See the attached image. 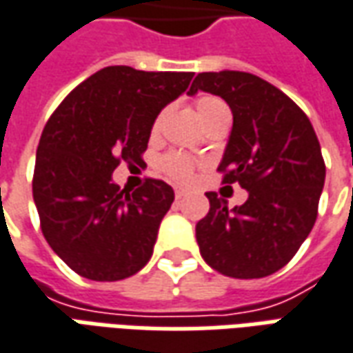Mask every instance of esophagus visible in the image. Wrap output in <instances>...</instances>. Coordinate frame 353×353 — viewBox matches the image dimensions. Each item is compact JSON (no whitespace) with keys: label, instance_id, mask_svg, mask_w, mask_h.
Here are the masks:
<instances>
[{"label":"esophagus","instance_id":"34e87169","mask_svg":"<svg viewBox=\"0 0 353 353\" xmlns=\"http://www.w3.org/2000/svg\"><path fill=\"white\" fill-rule=\"evenodd\" d=\"M187 191H185L183 187H176V199H183Z\"/></svg>","mask_w":353,"mask_h":353}]
</instances>
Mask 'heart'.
I'll use <instances>...</instances> for the list:
<instances>
[{
    "instance_id": "obj_1",
    "label": "heart",
    "mask_w": 353,
    "mask_h": 353,
    "mask_svg": "<svg viewBox=\"0 0 353 353\" xmlns=\"http://www.w3.org/2000/svg\"><path fill=\"white\" fill-rule=\"evenodd\" d=\"M196 114L202 120H206V118L214 114V112H219V110H228V107L223 105V101L216 99V97H201V99L196 101ZM160 125V118L154 122V130H159ZM162 168L164 172L172 176L174 179H179V181H185V179H189L191 177V172H193V164H191V160L183 157V154H177V152H172V154H166L164 159H162Z\"/></svg>"
}]
</instances>
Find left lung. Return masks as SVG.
<instances>
[{"label": "left lung", "instance_id": "1", "mask_svg": "<svg viewBox=\"0 0 353 353\" xmlns=\"http://www.w3.org/2000/svg\"><path fill=\"white\" fill-rule=\"evenodd\" d=\"M225 101L233 128L218 170L223 183L248 191L245 204L206 193L210 210L196 223L204 262L235 279H260L290 262L310 235L325 183L314 125L294 101L262 78L239 70L202 72L189 95Z\"/></svg>", "mask_w": 353, "mask_h": 353}]
</instances>
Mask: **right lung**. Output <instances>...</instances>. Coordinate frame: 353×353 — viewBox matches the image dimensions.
<instances>
[{
  "label": "right lung",
  "mask_w": 353,
  "mask_h": 353,
  "mask_svg": "<svg viewBox=\"0 0 353 353\" xmlns=\"http://www.w3.org/2000/svg\"><path fill=\"white\" fill-rule=\"evenodd\" d=\"M191 78L193 72L107 66L70 91L49 118L32 193L46 241L78 275L120 281L151 260L174 189L147 179L130 193L112 172L122 160L143 164L154 120Z\"/></svg>",
  "instance_id": "add662e5"
}]
</instances>
